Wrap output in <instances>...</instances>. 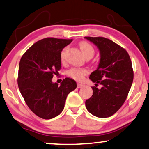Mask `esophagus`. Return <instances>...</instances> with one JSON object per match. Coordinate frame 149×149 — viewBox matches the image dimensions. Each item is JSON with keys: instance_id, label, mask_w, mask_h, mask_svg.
I'll list each match as a JSON object with an SVG mask.
<instances>
[{"instance_id": "1", "label": "esophagus", "mask_w": 149, "mask_h": 149, "mask_svg": "<svg viewBox=\"0 0 149 149\" xmlns=\"http://www.w3.org/2000/svg\"><path fill=\"white\" fill-rule=\"evenodd\" d=\"M82 86H83L82 84L77 83V88H81Z\"/></svg>"}]
</instances>
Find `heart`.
Returning a JSON list of instances; mask_svg holds the SVG:
<instances>
[{
	"label": "heart",
	"instance_id": "b5f03b06",
	"mask_svg": "<svg viewBox=\"0 0 149 149\" xmlns=\"http://www.w3.org/2000/svg\"><path fill=\"white\" fill-rule=\"evenodd\" d=\"M79 48H80L81 51L82 52L84 56L85 57L88 56L93 57L94 56L95 50H94L93 47L89 43L86 42H81L79 43ZM65 51L66 49H65L62 51L61 54V59L62 61H63L65 59ZM87 74L88 71L86 70L81 68H73L68 72V75L69 76L77 81L81 80L83 79L84 76Z\"/></svg>",
	"mask_w": 149,
	"mask_h": 149
}]
</instances>
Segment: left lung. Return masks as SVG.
<instances>
[{"instance_id":"left-lung-1","label":"left lung","mask_w":149,"mask_h":149,"mask_svg":"<svg viewBox=\"0 0 149 149\" xmlns=\"http://www.w3.org/2000/svg\"><path fill=\"white\" fill-rule=\"evenodd\" d=\"M96 46L100 53L98 68L89 78L95 84L93 95L86 100L87 110L96 117L105 118L118 111L126 99L132 84L134 73L127 51L103 37H84ZM99 83L102 88L98 89Z\"/></svg>"}]
</instances>
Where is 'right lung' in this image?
Here are the masks:
<instances>
[{
  "instance_id": "right-lung-1",
  "label": "right lung",
  "mask_w": 149,
  "mask_h": 149,
  "mask_svg": "<svg viewBox=\"0 0 149 149\" xmlns=\"http://www.w3.org/2000/svg\"><path fill=\"white\" fill-rule=\"evenodd\" d=\"M72 40L54 38L40 40L27 50L20 60L19 89L28 107L42 119L58 116L68 94L77 87L75 81L69 77L60 86L52 81L53 74L61 68L62 50Z\"/></svg>"
}]
</instances>
